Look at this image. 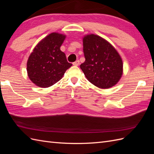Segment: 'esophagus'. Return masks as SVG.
Returning <instances> with one entry per match:
<instances>
[{"instance_id":"esophagus-1","label":"esophagus","mask_w":154,"mask_h":154,"mask_svg":"<svg viewBox=\"0 0 154 154\" xmlns=\"http://www.w3.org/2000/svg\"><path fill=\"white\" fill-rule=\"evenodd\" d=\"M74 66H79V64H80V61H79V60H76V62H73V63H72Z\"/></svg>"}]
</instances>
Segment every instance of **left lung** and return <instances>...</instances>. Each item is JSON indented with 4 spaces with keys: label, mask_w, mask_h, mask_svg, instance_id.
Here are the masks:
<instances>
[{
    "label": "left lung",
    "mask_w": 154,
    "mask_h": 154,
    "mask_svg": "<svg viewBox=\"0 0 154 154\" xmlns=\"http://www.w3.org/2000/svg\"><path fill=\"white\" fill-rule=\"evenodd\" d=\"M83 46L85 61L80 68L87 80L103 89L117 84L122 76L123 64L114 46L94 34L84 36Z\"/></svg>",
    "instance_id": "1"
}]
</instances>
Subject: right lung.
I'll list each match as a JSON object with an SVG mask.
<instances>
[{
    "label": "right lung",
    "instance_id": "1",
    "mask_svg": "<svg viewBox=\"0 0 154 154\" xmlns=\"http://www.w3.org/2000/svg\"><path fill=\"white\" fill-rule=\"evenodd\" d=\"M66 36L51 32L40 41L29 55L27 72L30 80L36 85L47 88L61 80L72 64L60 50Z\"/></svg>",
    "mask_w": 154,
    "mask_h": 154
}]
</instances>
